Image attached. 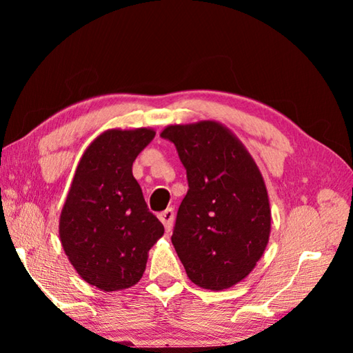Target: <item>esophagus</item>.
<instances>
[{"label":"esophagus","instance_id":"obj_1","mask_svg":"<svg viewBox=\"0 0 353 353\" xmlns=\"http://www.w3.org/2000/svg\"><path fill=\"white\" fill-rule=\"evenodd\" d=\"M159 219L163 223L166 232H170L172 229V225H174V210H172V208H166L165 212L159 214Z\"/></svg>","mask_w":353,"mask_h":353}]
</instances>
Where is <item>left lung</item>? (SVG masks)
Returning <instances> with one entry per match:
<instances>
[{"instance_id": "left-lung-1", "label": "left lung", "mask_w": 353, "mask_h": 353, "mask_svg": "<svg viewBox=\"0 0 353 353\" xmlns=\"http://www.w3.org/2000/svg\"><path fill=\"white\" fill-rule=\"evenodd\" d=\"M188 191L171 241L191 282L221 291L254 270L270 241L271 208L259 166L236 135L212 119L171 124Z\"/></svg>"}]
</instances>
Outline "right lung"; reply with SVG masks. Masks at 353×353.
Returning <instances> with one entry per match:
<instances>
[{"instance_id":"right-lung-1","label":"right lung","mask_w":353,"mask_h":353,"mask_svg":"<svg viewBox=\"0 0 353 353\" xmlns=\"http://www.w3.org/2000/svg\"><path fill=\"white\" fill-rule=\"evenodd\" d=\"M154 135L151 128L99 134L82 154L62 207L65 254L87 283L107 292L139 282L165 232L132 176L134 160Z\"/></svg>"}]
</instances>
